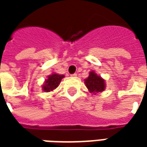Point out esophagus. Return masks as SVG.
I'll list each match as a JSON object with an SVG mask.
<instances>
[{
  "label": "esophagus",
  "instance_id": "esophagus-1",
  "mask_svg": "<svg viewBox=\"0 0 147 147\" xmlns=\"http://www.w3.org/2000/svg\"><path fill=\"white\" fill-rule=\"evenodd\" d=\"M71 77H76L77 76V74L76 73L71 74Z\"/></svg>",
  "mask_w": 147,
  "mask_h": 147
}]
</instances>
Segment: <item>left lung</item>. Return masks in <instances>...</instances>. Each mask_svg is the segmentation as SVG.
<instances>
[{"label":"left lung","mask_w":147,"mask_h":147,"mask_svg":"<svg viewBox=\"0 0 147 147\" xmlns=\"http://www.w3.org/2000/svg\"><path fill=\"white\" fill-rule=\"evenodd\" d=\"M85 84L90 93L102 92L105 90V80L98 76L94 71L90 72L89 76L85 80Z\"/></svg>","instance_id":"left-lung-1"}]
</instances>
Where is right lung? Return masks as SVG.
Wrapping results in <instances>:
<instances>
[{
	"label": "right lung",
	"instance_id": "right-lung-1",
	"mask_svg": "<svg viewBox=\"0 0 147 147\" xmlns=\"http://www.w3.org/2000/svg\"><path fill=\"white\" fill-rule=\"evenodd\" d=\"M64 77V76L63 75H58V74H53L51 76H49L48 80H45L44 86H42L43 90L45 92H49L56 89L59 86L61 80Z\"/></svg>",
	"mask_w": 147,
	"mask_h": 147
}]
</instances>
